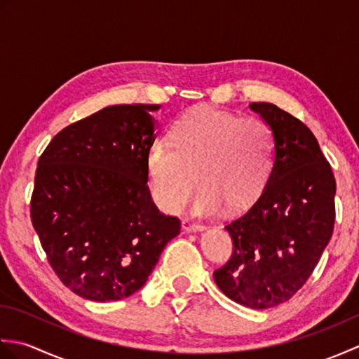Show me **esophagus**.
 <instances>
[{
  "label": "esophagus",
  "mask_w": 359,
  "mask_h": 359,
  "mask_svg": "<svg viewBox=\"0 0 359 359\" xmlns=\"http://www.w3.org/2000/svg\"><path fill=\"white\" fill-rule=\"evenodd\" d=\"M182 228H184L187 233H196V231H202L203 230L202 225L194 224V222H191V220H188V219L182 220Z\"/></svg>",
  "instance_id": "obj_1"
}]
</instances>
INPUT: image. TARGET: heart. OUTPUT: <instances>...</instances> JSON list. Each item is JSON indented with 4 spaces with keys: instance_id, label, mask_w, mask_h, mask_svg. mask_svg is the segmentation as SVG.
<instances>
[{
    "instance_id": "1",
    "label": "heart",
    "mask_w": 359,
    "mask_h": 359,
    "mask_svg": "<svg viewBox=\"0 0 359 359\" xmlns=\"http://www.w3.org/2000/svg\"><path fill=\"white\" fill-rule=\"evenodd\" d=\"M171 143L156 140L147 154L151 194L165 212H179L197 185V216L224 210L247 211L269 179L274 134L256 117L241 118L212 106L184 114L170 131Z\"/></svg>"
}]
</instances>
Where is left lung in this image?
<instances>
[{
	"mask_svg": "<svg viewBox=\"0 0 359 359\" xmlns=\"http://www.w3.org/2000/svg\"><path fill=\"white\" fill-rule=\"evenodd\" d=\"M250 109L273 129V165L253 207L225 226L234 250L215 280L234 302L261 310L288 301L313 273L333 233L337 182L301 120L271 103Z\"/></svg>",
	"mask_w": 359,
	"mask_h": 359,
	"instance_id": "1",
	"label": "left lung"
}]
</instances>
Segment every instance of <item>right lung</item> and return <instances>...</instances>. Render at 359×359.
Masks as SVG:
<instances>
[{"label": "right lung", "mask_w": 359, "mask_h": 359, "mask_svg": "<svg viewBox=\"0 0 359 359\" xmlns=\"http://www.w3.org/2000/svg\"><path fill=\"white\" fill-rule=\"evenodd\" d=\"M158 109L108 106L66 126L38 160L32 225L58 278L85 299L139 292L180 233V220L162 215L148 188Z\"/></svg>", "instance_id": "1"}]
</instances>
